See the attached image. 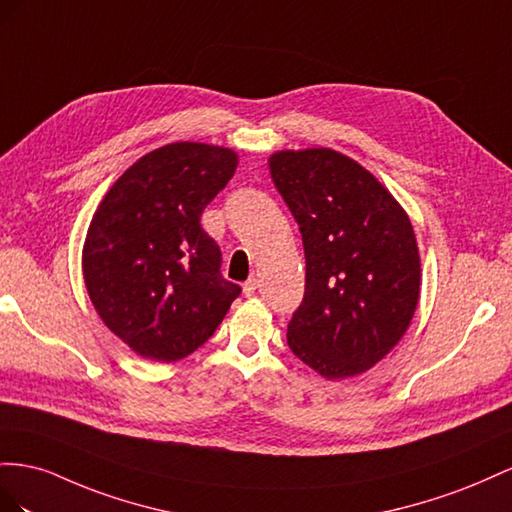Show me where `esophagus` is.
Wrapping results in <instances>:
<instances>
[{
    "label": "esophagus",
    "instance_id": "obj_1",
    "mask_svg": "<svg viewBox=\"0 0 512 512\" xmlns=\"http://www.w3.org/2000/svg\"><path fill=\"white\" fill-rule=\"evenodd\" d=\"M257 285H259V281L255 279V276H251V279H248V281L244 283V287H242V291H244V296H246V298H251V296H255V289H257Z\"/></svg>",
    "mask_w": 512,
    "mask_h": 512
}]
</instances>
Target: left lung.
Masks as SVG:
<instances>
[{"label": "left lung", "mask_w": 512, "mask_h": 512, "mask_svg": "<svg viewBox=\"0 0 512 512\" xmlns=\"http://www.w3.org/2000/svg\"><path fill=\"white\" fill-rule=\"evenodd\" d=\"M270 173L306 259L289 349L328 379L371 369L399 343L418 304L410 218L367 169L334 150L276 152Z\"/></svg>", "instance_id": "obj_1"}]
</instances>
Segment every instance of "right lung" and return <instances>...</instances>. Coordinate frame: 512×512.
<instances>
[{
    "label": "right lung",
    "mask_w": 512,
    "mask_h": 512,
    "mask_svg": "<svg viewBox=\"0 0 512 512\" xmlns=\"http://www.w3.org/2000/svg\"><path fill=\"white\" fill-rule=\"evenodd\" d=\"M236 167L227 148L169 143L126 169L98 206L83 248L85 287L107 328L139 356L193 354L240 296L201 227Z\"/></svg>",
    "instance_id": "right-lung-1"
}]
</instances>
